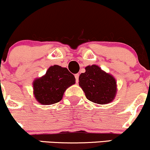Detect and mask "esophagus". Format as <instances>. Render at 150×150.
<instances>
[{
  "label": "esophagus",
  "instance_id": "34e87169",
  "mask_svg": "<svg viewBox=\"0 0 150 150\" xmlns=\"http://www.w3.org/2000/svg\"><path fill=\"white\" fill-rule=\"evenodd\" d=\"M79 74H75L76 82V83H78V82H79Z\"/></svg>",
  "mask_w": 150,
  "mask_h": 150
}]
</instances>
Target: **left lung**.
I'll list each match as a JSON object with an SVG mask.
<instances>
[{"mask_svg":"<svg viewBox=\"0 0 150 150\" xmlns=\"http://www.w3.org/2000/svg\"><path fill=\"white\" fill-rule=\"evenodd\" d=\"M85 69L79 76V83L86 99L99 104L112 102L117 93L115 79L96 65L88 66Z\"/></svg>","mask_w":150,"mask_h":150,"instance_id":"obj_1","label":"left lung"}]
</instances>
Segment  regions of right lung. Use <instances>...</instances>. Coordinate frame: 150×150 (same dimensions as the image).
Masks as SVG:
<instances>
[{"label":"right lung","mask_w":150,"mask_h":150,"mask_svg":"<svg viewBox=\"0 0 150 150\" xmlns=\"http://www.w3.org/2000/svg\"><path fill=\"white\" fill-rule=\"evenodd\" d=\"M74 76L67 68L51 66L46 74L33 83V94L39 103L45 105L55 104L62 99L67 88L74 84Z\"/></svg>","instance_id":"obj_1"}]
</instances>
